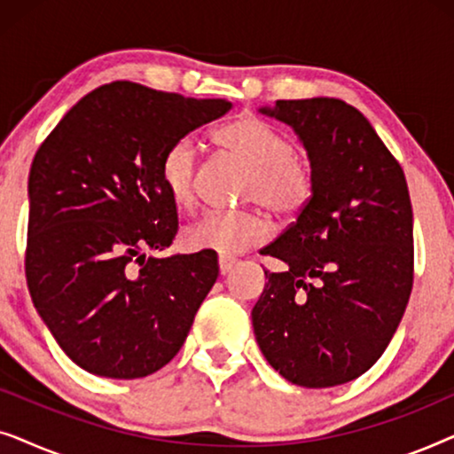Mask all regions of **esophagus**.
<instances>
[{
  "label": "esophagus",
  "mask_w": 454,
  "mask_h": 454,
  "mask_svg": "<svg viewBox=\"0 0 454 454\" xmlns=\"http://www.w3.org/2000/svg\"><path fill=\"white\" fill-rule=\"evenodd\" d=\"M235 264H238V260L235 258H227V256H221L219 258V270L221 275H229L235 269Z\"/></svg>",
  "instance_id": "34e87169"
}]
</instances>
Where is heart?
<instances>
[{
  "mask_svg": "<svg viewBox=\"0 0 454 454\" xmlns=\"http://www.w3.org/2000/svg\"><path fill=\"white\" fill-rule=\"evenodd\" d=\"M219 145L250 167L241 198L264 207L278 219L301 213L314 194L312 163L294 151V142L262 117L244 115L216 134ZM198 145L184 136L167 148L159 165V179L177 208L192 207L196 198ZM270 225L258 210L221 213L210 210L184 229L190 250L235 256L269 238Z\"/></svg>",
  "mask_w": 454,
  "mask_h": 454,
  "instance_id": "1",
  "label": "heart"
}]
</instances>
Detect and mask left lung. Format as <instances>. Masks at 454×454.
<instances>
[{
	"instance_id": "1",
	"label": "left lung",
	"mask_w": 454,
	"mask_h": 454,
	"mask_svg": "<svg viewBox=\"0 0 454 454\" xmlns=\"http://www.w3.org/2000/svg\"><path fill=\"white\" fill-rule=\"evenodd\" d=\"M260 114L295 129L314 194L266 246L285 262L252 309L266 362L285 380L328 388L356 380L387 349L413 287V210L399 160L340 98L277 101Z\"/></svg>"
}]
</instances>
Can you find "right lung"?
<instances>
[{
  "mask_svg": "<svg viewBox=\"0 0 454 454\" xmlns=\"http://www.w3.org/2000/svg\"><path fill=\"white\" fill-rule=\"evenodd\" d=\"M231 109L117 80L67 111L28 176L27 283L36 312L90 374L132 380L182 349L219 277L210 252H163L177 208L159 179L167 148Z\"/></svg>",
  "mask_w": 454,
  "mask_h": 454,
  "instance_id": "obj_1",
  "label": "right lung"
}]
</instances>
